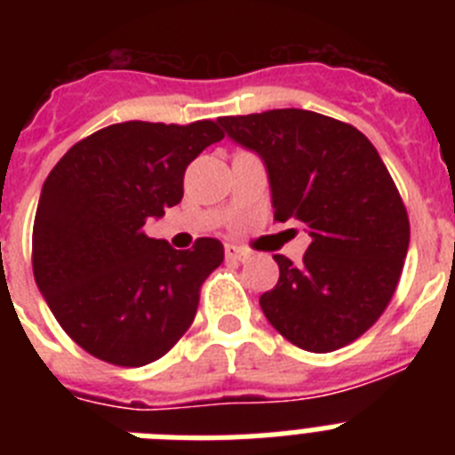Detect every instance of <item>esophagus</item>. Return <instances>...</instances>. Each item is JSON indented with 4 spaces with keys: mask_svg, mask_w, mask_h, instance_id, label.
<instances>
[{
    "mask_svg": "<svg viewBox=\"0 0 455 455\" xmlns=\"http://www.w3.org/2000/svg\"><path fill=\"white\" fill-rule=\"evenodd\" d=\"M248 257H251V255H248L243 248L230 246V243L225 246V259H230V262H246Z\"/></svg>",
    "mask_w": 455,
    "mask_h": 455,
    "instance_id": "esophagus-1",
    "label": "esophagus"
}]
</instances>
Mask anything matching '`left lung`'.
<instances>
[{
  "instance_id": "8db88e82",
  "label": "left lung",
  "mask_w": 455,
  "mask_h": 455,
  "mask_svg": "<svg viewBox=\"0 0 455 455\" xmlns=\"http://www.w3.org/2000/svg\"><path fill=\"white\" fill-rule=\"evenodd\" d=\"M228 139L262 159L273 216L300 220L303 264L273 255L280 277L259 296L284 339L331 353L367 332L399 284L410 243L401 196L371 140L305 108L219 118Z\"/></svg>"
}]
</instances>
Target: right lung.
Listing matches in <instances>:
<instances>
[{
    "mask_svg": "<svg viewBox=\"0 0 455 455\" xmlns=\"http://www.w3.org/2000/svg\"><path fill=\"white\" fill-rule=\"evenodd\" d=\"M223 132L191 124L118 123L52 168L34 220V277L63 331L118 367L166 355L188 331L200 284L223 262L219 239L175 251L143 228L182 200L184 171Z\"/></svg>",
    "mask_w": 455,
    "mask_h": 455,
    "instance_id": "add662e5",
    "label": "right lung"
}]
</instances>
